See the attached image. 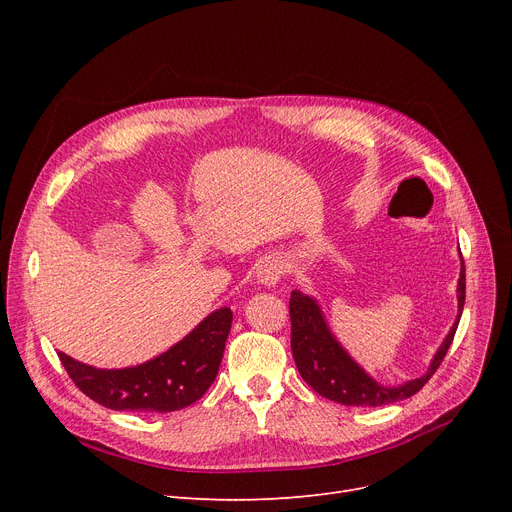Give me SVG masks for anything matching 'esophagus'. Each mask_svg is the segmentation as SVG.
Segmentation results:
<instances>
[{"instance_id": "esophagus-1", "label": "esophagus", "mask_w": 512, "mask_h": 512, "mask_svg": "<svg viewBox=\"0 0 512 512\" xmlns=\"http://www.w3.org/2000/svg\"><path fill=\"white\" fill-rule=\"evenodd\" d=\"M282 274H284V267L278 259H265L257 267V278L265 286H274L282 278Z\"/></svg>"}]
</instances>
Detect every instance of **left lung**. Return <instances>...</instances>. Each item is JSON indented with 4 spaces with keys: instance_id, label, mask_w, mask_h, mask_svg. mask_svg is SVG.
Here are the masks:
<instances>
[{
    "instance_id": "obj_1",
    "label": "left lung",
    "mask_w": 512,
    "mask_h": 512,
    "mask_svg": "<svg viewBox=\"0 0 512 512\" xmlns=\"http://www.w3.org/2000/svg\"><path fill=\"white\" fill-rule=\"evenodd\" d=\"M461 251V249H459ZM461 255V253H459ZM456 299H459V313L454 324L446 334L444 342L436 351L432 363L421 378L409 380L398 386H384L346 353V348L332 334L328 321L321 311L319 303L303 294L301 290H292L290 294V326H292V357L297 363L301 378L321 396H326L340 405L348 407H382L390 402H398L417 394L427 380L432 378L446 357L452 338L459 328L461 313L465 307V263L461 255V276L456 286Z\"/></svg>"
}]
</instances>
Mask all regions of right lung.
<instances>
[{
	"instance_id": "add662e5",
	"label": "right lung",
	"mask_w": 512,
	"mask_h": 512,
	"mask_svg": "<svg viewBox=\"0 0 512 512\" xmlns=\"http://www.w3.org/2000/svg\"><path fill=\"white\" fill-rule=\"evenodd\" d=\"M230 328L232 311L215 309L166 353L124 369H97L64 353L58 357L78 390L107 409L172 413L191 407L209 390Z\"/></svg>"
}]
</instances>
